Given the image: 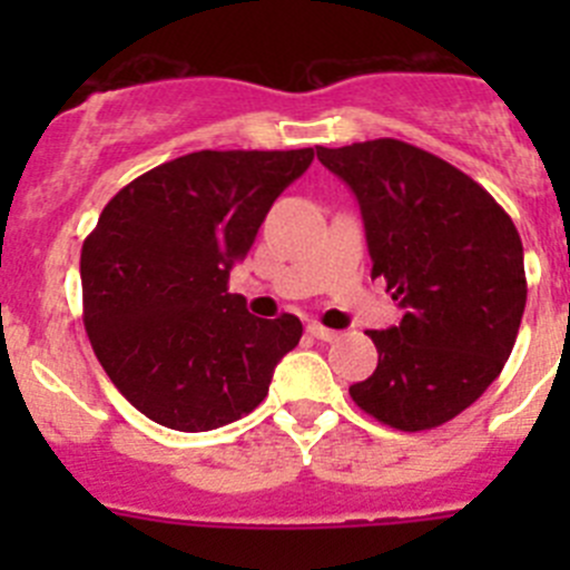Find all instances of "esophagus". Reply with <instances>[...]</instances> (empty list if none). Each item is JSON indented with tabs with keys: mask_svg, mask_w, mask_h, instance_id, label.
Returning a JSON list of instances; mask_svg holds the SVG:
<instances>
[{
	"mask_svg": "<svg viewBox=\"0 0 570 570\" xmlns=\"http://www.w3.org/2000/svg\"><path fill=\"white\" fill-rule=\"evenodd\" d=\"M308 333H312L314 338H322V342H336L338 338V331H331V327L317 325V322H312V325H308Z\"/></svg>",
	"mask_w": 570,
	"mask_h": 570,
	"instance_id": "34e87169",
	"label": "esophagus"
}]
</instances>
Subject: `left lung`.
<instances>
[{
    "label": "left lung",
    "instance_id": "1",
    "mask_svg": "<svg viewBox=\"0 0 570 570\" xmlns=\"http://www.w3.org/2000/svg\"><path fill=\"white\" fill-rule=\"evenodd\" d=\"M317 159L358 198L372 278L402 308L396 325L370 331L377 370L350 396L389 428H439L513 353L527 306L519 232L474 178L402 140L317 146Z\"/></svg>",
    "mask_w": 570,
    "mask_h": 570
}]
</instances>
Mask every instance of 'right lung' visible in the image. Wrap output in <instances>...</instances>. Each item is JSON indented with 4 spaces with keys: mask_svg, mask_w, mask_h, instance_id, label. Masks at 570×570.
<instances>
[{
    "mask_svg": "<svg viewBox=\"0 0 570 570\" xmlns=\"http://www.w3.org/2000/svg\"><path fill=\"white\" fill-rule=\"evenodd\" d=\"M312 159L314 148L195 151L105 206L79 258L85 331L115 389L151 422L181 433L237 422L297 347L301 320L253 317L228 275Z\"/></svg>",
    "mask_w": 570,
    "mask_h": 570,
    "instance_id": "obj_1",
    "label": "right lung"
}]
</instances>
